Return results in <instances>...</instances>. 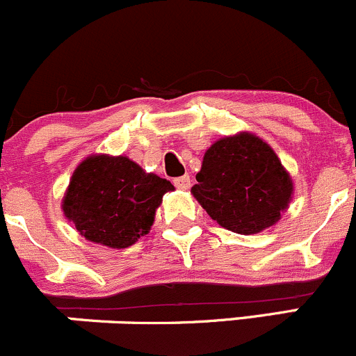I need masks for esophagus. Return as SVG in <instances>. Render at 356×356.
Instances as JSON below:
<instances>
[{"label": "esophagus", "mask_w": 356, "mask_h": 356, "mask_svg": "<svg viewBox=\"0 0 356 356\" xmlns=\"http://www.w3.org/2000/svg\"><path fill=\"white\" fill-rule=\"evenodd\" d=\"M173 183H175V186H177V188L186 190V188H190V177H188V175H185V177L175 178Z\"/></svg>", "instance_id": "esophagus-1"}]
</instances>
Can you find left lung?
<instances>
[{
    "instance_id": "left-lung-1",
    "label": "left lung",
    "mask_w": 356,
    "mask_h": 356,
    "mask_svg": "<svg viewBox=\"0 0 356 356\" xmlns=\"http://www.w3.org/2000/svg\"><path fill=\"white\" fill-rule=\"evenodd\" d=\"M192 195L227 230L252 235L273 227L289 207L294 183L275 150L241 131L206 150Z\"/></svg>"
}]
</instances>
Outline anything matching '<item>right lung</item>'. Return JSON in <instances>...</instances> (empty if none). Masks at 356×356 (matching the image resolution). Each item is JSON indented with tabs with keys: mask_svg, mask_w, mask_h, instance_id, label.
Instances as JSON below:
<instances>
[{
	"mask_svg": "<svg viewBox=\"0 0 356 356\" xmlns=\"http://www.w3.org/2000/svg\"><path fill=\"white\" fill-rule=\"evenodd\" d=\"M173 190L129 157L91 154L74 170L62 211L86 241L124 249L149 234L163 195Z\"/></svg>",
	"mask_w": 356,
	"mask_h": 356,
	"instance_id": "add662e5",
	"label": "right lung"
}]
</instances>
